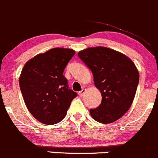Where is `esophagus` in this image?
<instances>
[{"instance_id": "34e87169", "label": "esophagus", "mask_w": 158, "mask_h": 158, "mask_svg": "<svg viewBox=\"0 0 158 158\" xmlns=\"http://www.w3.org/2000/svg\"><path fill=\"white\" fill-rule=\"evenodd\" d=\"M86 89H82V90L79 91V95L80 96V97H82V96H83V94L86 93Z\"/></svg>"}]
</instances>
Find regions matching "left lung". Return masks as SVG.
<instances>
[{
	"mask_svg": "<svg viewBox=\"0 0 158 158\" xmlns=\"http://www.w3.org/2000/svg\"><path fill=\"white\" fill-rule=\"evenodd\" d=\"M78 55L92 71L102 96L99 107L89 110L91 117L102 124L115 122L133 102L139 80L136 66L124 54L105 47L86 48Z\"/></svg>",
	"mask_w": 158,
	"mask_h": 158,
	"instance_id": "obj_1",
	"label": "left lung"
}]
</instances>
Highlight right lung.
<instances>
[{"label":"right lung","instance_id":"right-lung-1","mask_svg":"<svg viewBox=\"0 0 158 158\" xmlns=\"http://www.w3.org/2000/svg\"><path fill=\"white\" fill-rule=\"evenodd\" d=\"M76 51L55 48L39 54L25 64L19 86L32 115L46 125L58 123L65 117L71 102L77 96L68 87L63 72Z\"/></svg>","mask_w":158,"mask_h":158}]
</instances>
